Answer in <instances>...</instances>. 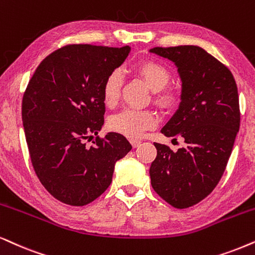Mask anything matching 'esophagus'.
<instances>
[{
    "instance_id": "esophagus-1",
    "label": "esophagus",
    "mask_w": 255,
    "mask_h": 255,
    "mask_svg": "<svg viewBox=\"0 0 255 255\" xmlns=\"http://www.w3.org/2000/svg\"><path fill=\"white\" fill-rule=\"evenodd\" d=\"M130 143H131V146H133L134 148H136V147H138L141 144V141L140 140H136V138H131Z\"/></svg>"
}]
</instances>
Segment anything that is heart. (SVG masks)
Segmentation results:
<instances>
[{
  "instance_id": "obj_1",
  "label": "heart",
  "mask_w": 255,
  "mask_h": 255,
  "mask_svg": "<svg viewBox=\"0 0 255 255\" xmlns=\"http://www.w3.org/2000/svg\"><path fill=\"white\" fill-rule=\"evenodd\" d=\"M131 69L151 90L155 92L153 100L159 107L168 109L175 105V94L172 89L166 87L169 83L170 72L165 64L154 60H143L135 63ZM121 86L122 77L118 70H114L106 77L102 85V100L107 107L113 108L117 106L120 99ZM156 124V114L149 109H125L113 115L108 120L109 129L129 138L140 137L144 130L154 128Z\"/></svg>"
}]
</instances>
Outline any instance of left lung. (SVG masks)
<instances>
[{"instance_id": "8db88e82", "label": "left lung", "mask_w": 255, "mask_h": 255, "mask_svg": "<svg viewBox=\"0 0 255 255\" xmlns=\"http://www.w3.org/2000/svg\"><path fill=\"white\" fill-rule=\"evenodd\" d=\"M149 51L178 67L181 102L161 133L185 140L176 151L154 143L157 155L149 169L151 187L173 207L188 208L211 194L226 168L240 127L238 87L231 70L202 48Z\"/></svg>"}]
</instances>
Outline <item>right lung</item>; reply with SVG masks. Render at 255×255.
Here are the masks:
<instances>
[{"mask_svg": "<svg viewBox=\"0 0 255 255\" xmlns=\"http://www.w3.org/2000/svg\"><path fill=\"white\" fill-rule=\"evenodd\" d=\"M129 51V46L68 44L42 61L28 83L22 121L29 155L42 185L63 204L98 199L111 185L117 161L131 149L124 135H98L105 122L102 85Z\"/></svg>", "mask_w": 255, "mask_h": 255, "instance_id": "right-lung-1", "label": "right lung"}]
</instances>
